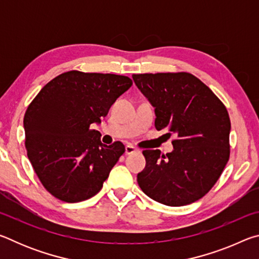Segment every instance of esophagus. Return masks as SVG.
I'll list each match as a JSON object with an SVG mask.
<instances>
[{"mask_svg": "<svg viewBox=\"0 0 259 259\" xmlns=\"http://www.w3.org/2000/svg\"><path fill=\"white\" fill-rule=\"evenodd\" d=\"M136 152H138V148H136L135 146L130 145V144L125 146V154H133V153H136Z\"/></svg>", "mask_w": 259, "mask_h": 259, "instance_id": "obj_1", "label": "esophagus"}]
</instances>
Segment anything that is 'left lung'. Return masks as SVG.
<instances>
[{"label": "left lung", "instance_id": "obj_1", "mask_svg": "<svg viewBox=\"0 0 259 259\" xmlns=\"http://www.w3.org/2000/svg\"><path fill=\"white\" fill-rule=\"evenodd\" d=\"M154 107L156 130L176 135L174 151L145 150L146 165L137 175L142 191L170 207L195 202L216 184L230 157L231 121L209 88L190 73L134 74Z\"/></svg>", "mask_w": 259, "mask_h": 259}]
</instances>
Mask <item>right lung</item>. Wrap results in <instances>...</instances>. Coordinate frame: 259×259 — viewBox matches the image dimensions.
Listing matches in <instances>:
<instances>
[{
  "mask_svg": "<svg viewBox=\"0 0 259 259\" xmlns=\"http://www.w3.org/2000/svg\"><path fill=\"white\" fill-rule=\"evenodd\" d=\"M133 85L128 76L69 71L51 80L24 116L27 156L42 185L57 199L80 202L97 194L124 145H105L99 124Z\"/></svg>",
  "mask_w": 259,
  "mask_h": 259,
  "instance_id": "1",
  "label": "right lung"
}]
</instances>
